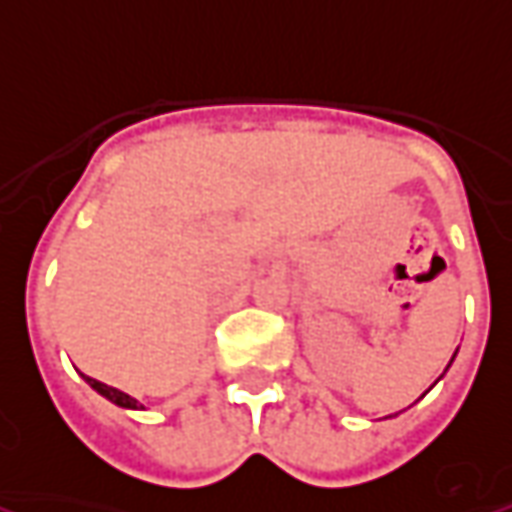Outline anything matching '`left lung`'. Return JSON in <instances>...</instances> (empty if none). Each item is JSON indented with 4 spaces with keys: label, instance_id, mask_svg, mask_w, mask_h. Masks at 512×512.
<instances>
[{
    "label": "left lung",
    "instance_id": "8db88e82",
    "mask_svg": "<svg viewBox=\"0 0 512 512\" xmlns=\"http://www.w3.org/2000/svg\"><path fill=\"white\" fill-rule=\"evenodd\" d=\"M452 360H455V357H452ZM446 368H449V366H446Z\"/></svg>",
    "mask_w": 512,
    "mask_h": 512
}]
</instances>
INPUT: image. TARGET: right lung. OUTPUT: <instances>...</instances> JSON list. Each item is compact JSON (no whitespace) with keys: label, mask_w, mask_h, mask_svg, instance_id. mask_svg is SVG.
I'll return each mask as SVG.
<instances>
[{"label":"right lung","mask_w":512,"mask_h":512,"mask_svg":"<svg viewBox=\"0 0 512 512\" xmlns=\"http://www.w3.org/2000/svg\"><path fill=\"white\" fill-rule=\"evenodd\" d=\"M82 380L88 382V385H91V388H94L96 393H102V396H105V399H110V402H113V405H119V407H130V410H144V405H141V402H138V399H132L130 393L119 391V388H110V385H105V382L94 380V377H85V374H82Z\"/></svg>","instance_id":"right-lung-1"}]
</instances>
